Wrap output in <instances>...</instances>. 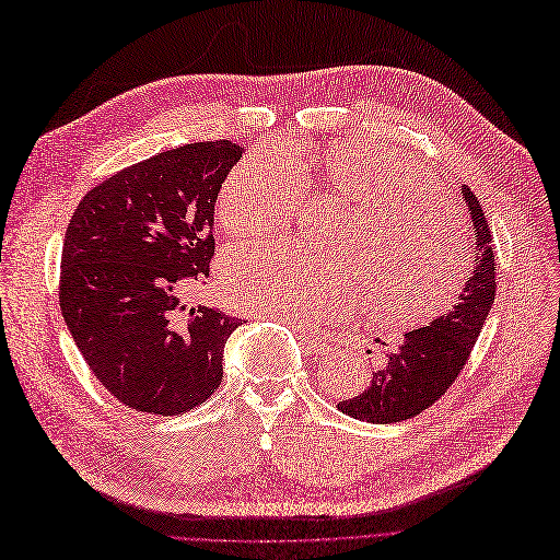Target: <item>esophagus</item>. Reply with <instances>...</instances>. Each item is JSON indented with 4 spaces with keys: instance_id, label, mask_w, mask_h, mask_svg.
<instances>
[{
    "instance_id": "1",
    "label": "esophagus",
    "mask_w": 560,
    "mask_h": 560,
    "mask_svg": "<svg viewBox=\"0 0 560 560\" xmlns=\"http://www.w3.org/2000/svg\"><path fill=\"white\" fill-rule=\"evenodd\" d=\"M300 338L306 343V348L313 352V354H329L331 352V343L325 338V336H318V334H308V331H302L300 329Z\"/></svg>"
}]
</instances>
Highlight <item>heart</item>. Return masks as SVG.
I'll list each match as a JSON object with an SVG mask.
<instances>
[{
  "label": "heart",
  "instance_id": "obj_1",
  "mask_svg": "<svg viewBox=\"0 0 560 560\" xmlns=\"http://www.w3.org/2000/svg\"><path fill=\"white\" fill-rule=\"evenodd\" d=\"M304 158L265 145L222 183L217 226L267 233L293 224L304 199ZM334 197L357 206L340 247L323 254L290 242H242L220 267L229 300L262 318L308 327L346 318L371 300V315L388 329H409L442 313L469 272V235L448 194L425 180L398 151L340 143L320 164Z\"/></svg>",
  "mask_w": 560,
  "mask_h": 560
}]
</instances>
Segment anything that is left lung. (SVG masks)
Wrapping results in <instances>:
<instances>
[{
    "mask_svg": "<svg viewBox=\"0 0 560 560\" xmlns=\"http://www.w3.org/2000/svg\"><path fill=\"white\" fill-rule=\"evenodd\" d=\"M462 199L469 210L476 252L474 272L457 295V304L428 327L407 331L398 352L388 354L386 366L373 373L366 392L338 402L343 415L371 423L411 419L440 400L465 369L494 304L497 272L488 217L467 185H462Z\"/></svg>",
    "mask_w": 560,
    "mask_h": 560,
    "instance_id": "left-lung-1",
    "label": "left lung"
}]
</instances>
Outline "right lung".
Segmentation results:
<instances>
[{
    "instance_id": "1",
    "label": "right lung",
    "mask_w": 560,
    "mask_h": 560,
    "mask_svg": "<svg viewBox=\"0 0 560 560\" xmlns=\"http://www.w3.org/2000/svg\"><path fill=\"white\" fill-rule=\"evenodd\" d=\"M245 145L185 143L95 185L72 212L59 304L93 375L120 402L178 417L224 377L226 313L180 302L210 272L214 201Z\"/></svg>"
}]
</instances>
